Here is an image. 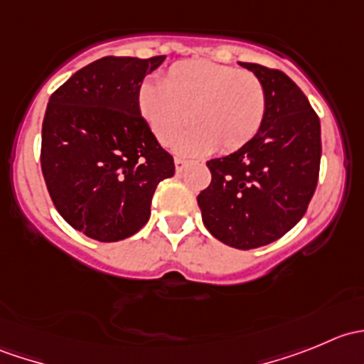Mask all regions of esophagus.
Wrapping results in <instances>:
<instances>
[{
  "label": "esophagus",
  "instance_id": "1",
  "mask_svg": "<svg viewBox=\"0 0 364 364\" xmlns=\"http://www.w3.org/2000/svg\"><path fill=\"white\" fill-rule=\"evenodd\" d=\"M174 165H176V172H183L186 168V165H188V161L183 160V159H174Z\"/></svg>",
  "mask_w": 364,
  "mask_h": 364
}]
</instances>
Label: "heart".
<instances>
[{
	"instance_id": "obj_1",
	"label": "heart",
	"mask_w": 364,
	"mask_h": 364,
	"mask_svg": "<svg viewBox=\"0 0 364 364\" xmlns=\"http://www.w3.org/2000/svg\"><path fill=\"white\" fill-rule=\"evenodd\" d=\"M142 119L160 144L178 139L186 119L192 130L176 149L185 155H208L243 148L257 135L266 116V90L255 73L209 60L172 65L160 84L139 87Z\"/></svg>"
}]
</instances>
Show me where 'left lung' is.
I'll use <instances>...</instances> for the list:
<instances>
[{"label":"left lung","instance_id":"8db88e82","mask_svg":"<svg viewBox=\"0 0 364 364\" xmlns=\"http://www.w3.org/2000/svg\"><path fill=\"white\" fill-rule=\"evenodd\" d=\"M240 65L264 84L266 116L243 148L208 161L211 183L197 203L216 240L252 250L280 240L306 213L321 167V121L284 72Z\"/></svg>","mask_w":364,"mask_h":364}]
</instances>
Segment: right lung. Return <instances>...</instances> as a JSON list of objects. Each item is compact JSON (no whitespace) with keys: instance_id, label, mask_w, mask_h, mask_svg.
Wrapping results in <instances>:
<instances>
[{"instance_id":"1","label":"right lung","mask_w":364,"mask_h":364,"mask_svg":"<svg viewBox=\"0 0 364 364\" xmlns=\"http://www.w3.org/2000/svg\"><path fill=\"white\" fill-rule=\"evenodd\" d=\"M165 56H107L80 68L49 98L42 124V174L58 213L102 243L148 223L156 186L174 160L142 119L137 93Z\"/></svg>"}]
</instances>
